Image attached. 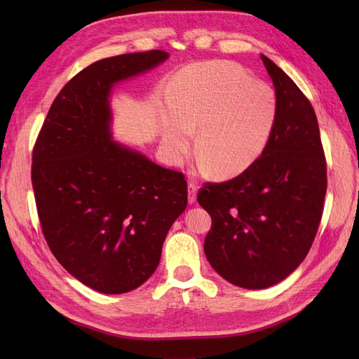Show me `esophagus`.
Instances as JSON below:
<instances>
[{"label":"esophagus","mask_w":359,"mask_h":359,"mask_svg":"<svg viewBox=\"0 0 359 359\" xmlns=\"http://www.w3.org/2000/svg\"><path fill=\"white\" fill-rule=\"evenodd\" d=\"M196 193H198V186L194 182H189V203L196 202Z\"/></svg>","instance_id":"34e87169"}]
</instances>
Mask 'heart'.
Wrapping results in <instances>:
<instances>
[{
    "label": "heart",
    "mask_w": 359,
    "mask_h": 359,
    "mask_svg": "<svg viewBox=\"0 0 359 359\" xmlns=\"http://www.w3.org/2000/svg\"><path fill=\"white\" fill-rule=\"evenodd\" d=\"M175 102L160 121L166 154L181 163L199 127L198 165L203 172L217 169L224 178L241 175L256 165L278 123L276 90L232 61L196 62L180 70Z\"/></svg>",
    "instance_id": "obj_1"
}]
</instances>
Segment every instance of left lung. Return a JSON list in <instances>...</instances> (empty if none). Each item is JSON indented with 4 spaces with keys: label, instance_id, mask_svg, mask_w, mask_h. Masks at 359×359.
<instances>
[{
    "label": "left lung",
    "instance_id": "8db88e82",
    "mask_svg": "<svg viewBox=\"0 0 359 359\" xmlns=\"http://www.w3.org/2000/svg\"><path fill=\"white\" fill-rule=\"evenodd\" d=\"M262 58L280 114L265 154L241 175L206 182L198 202L211 215L203 250L229 283L265 289L306 259L319 229L327 193V161L311 103L289 76Z\"/></svg>",
    "mask_w": 359,
    "mask_h": 359
}]
</instances>
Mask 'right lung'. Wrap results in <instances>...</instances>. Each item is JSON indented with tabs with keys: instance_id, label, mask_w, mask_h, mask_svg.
Wrapping results in <instances>:
<instances>
[{
	"instance_id": "obj_1",
	"label": "right lung",
	"mask_w": 359,
	"mask_h": 359,
	"mask_svg": "<svg viewBox=\"0 0 359 359\" xmlns=\"http://www.w3.org/2000/svg\"><path fill=\"white\" fill-rule=\"evenodd\" d=\"M168 58L148 50L93 62L64 85L32 149L43 235L58 262L97 292L144 285L187 208L182 173L115 142L111 132L114 86Z\"/></svg>"
}]
</instances>
